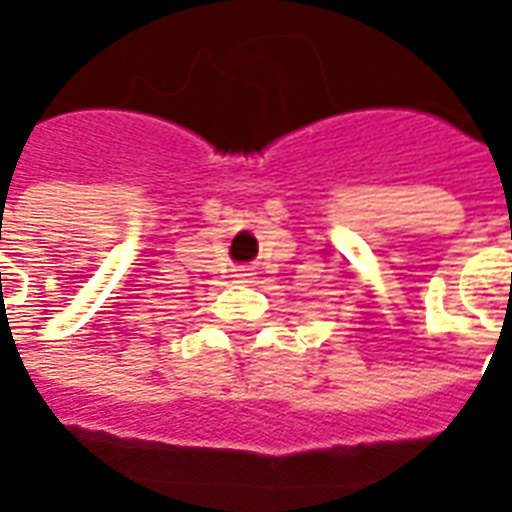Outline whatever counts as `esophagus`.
Wrapping results in <instances>:
<instances>
[{"label": "esophagus", "mask_w": 512, "mask_h": 512, "mask_svg": "<svg viewBox=\"0 0 512 512\" xmlns=\"http://www.w3.org/2000/svg\"><path fill=\"white\" fill-rule=\"evenodd\" d=\"M233 277L238 279V282H249V279H252V271H249V268H235Z\"/></svg>", "instance_id": "1"}]
</instances>
